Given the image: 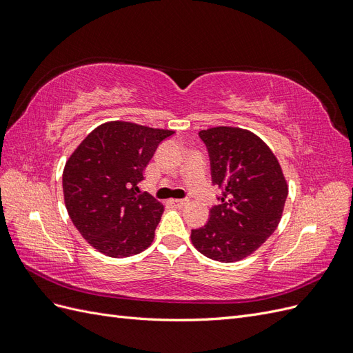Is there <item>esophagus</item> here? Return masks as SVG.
I'll use <instances>...</instances> for the list:
<instances>
[{
	"mask_svg": "<svg viewBox=\"0 0 353 353\" xmlns=\"http://www.w3.org/2000/svg\"><path fill=\"white\" fill-rule=\"evenodd\" d=\"M170 203H172V205L176 206V208H184L185 205H188V200H185V199H172V200H170Z\"/></svg>",
	"mask_w": 353,
	"mask_h": 353,
	"instance_id": "1",
	"label": "esophagus"
}]
</instances>
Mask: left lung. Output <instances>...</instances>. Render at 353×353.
Masks as SVG:
<instances>
[{
    "label": "left lung",
    "mask_w": 353,
    "mask_h": 353,
    "mask_svg": "<svg viewBox=\"0 0 353 353\" xmlns=\"http://www.w3.org/2000/svg\"><path fill=\"white\" fill-rule=\"evenodd\" d=\"M210 154L212 181L222 191L191 243L206 258L239 262L268 240L283 216L288 184L279 159L261 138L239 126L199 132Z\"/></svg>",
    "instance_id": "obj_1"
}]
</instances>
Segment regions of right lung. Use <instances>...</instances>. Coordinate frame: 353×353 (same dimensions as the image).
<instances>
[{"label": "right lung", "instance_id": "obj_1", "mask_svg": "<svg viewBox=\"0 0 353 353\" xmlns=\"http://www.w3.org/2000/svg\"><path fill=\"white\" fill-rule=\"evenodd\" d=\"M172 130L110 121L92 130L66 160L63 194L73 225L110 258L141 253L154 240L163 203L137 194L157 145Z\"/></svg>", "mask_w": 353, "mask_h": 353}]
</instances>
